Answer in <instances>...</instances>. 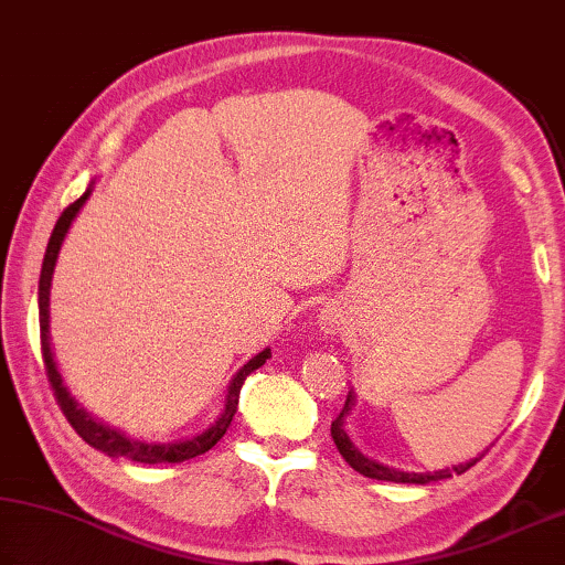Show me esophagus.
I'll list each match as a JSON object with an SVG mask.
<instances>
[{
    "instance_id": "1",
    "label": "esophagus",
    "mask_w": 565,
    "mask_h": 565,
    "mask_svg": "<svg viewBox=\"0 0 565 565\" xmlns=\"http://www.w3.org/2000/svg\"><path fill=\"white\" fill-rule=\"evenodd\" d=\"M320 324H322L324 332H332L334 328H338V312H334L332 308H324L320 312Z\"/></svg>"
}]
</instances>
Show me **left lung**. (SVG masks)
Instances as JSON below:
<instances>
[{
    "label": "left lung",
    "instance_id": "left-lung-1",
    "mask_svg": "<svg viewBox=\"0 0 565 565\" xmlns=\"http://www.w3.org/2000/svg\"><path fill=\"white\" fill-rule=\"evenodd\" d=\"M354 402H358V397H354V392L350 390V394H348V402H344V407H342V412L338 414V419L332 422V439H334V444H338V449H340V454H342V459L350 463V467L354 469V471H360V473H364V477L367 479H377V481H394V483H431V481H441V479H449V477H454V473H463V471H469L473 463H477L481 457H477V459H471V461H467V463H457V467H449V469H439V471H424V473H417V471H404V469H394V467H387V463H380V461H374V459H370V457H364V454L354 447L352 444V439L348 437V417H350V412L354 409ZM489 451V449H487Z\"/></svg>",
    "mask_w": 565,
    "mask_h": 565
}]
</instances>
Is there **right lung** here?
<instances>
[{
  "instance_id": "obj_1",
  "label": "right lung",
  "mask_w": 565,
  "mask_h": 565,
  "mask_svg": "<svg viewBox=\"0 0 565 565\" xmlns=\"http://www.w3.org/2000/svg\"><path fill=\"white\" fill-rule=\"evenodd\" d=\"M92 195V188H86V193L74 201L66 211L58 215V221L52 231V237H49L46 253H44V263H42V275H39V332H42V358H44V370L49 384H52L54 397L62 407L64 417L68 424L76 429L78 437H82L86 444H92L94 449L108 454V457H126L131 461H141V463H181L185 459L201 457L207 449H213L217 441L223 439V434L231 427V422L235 417L237 409V397H241V387L245 377L257 367H263L265 360L270 358V350L257 352L253 360H247L241 370L235 372L233 382L227 384V394H225V404L217 419L211 424V427L203 429L195 437L185 439V441H166V444H156V441H141V439H131L126 437L124 431H118L108 424L98 422L94 414H88L82 404H78L72 392L66 390L62 372H58L56 362H54V352H52V342H49V290H52V275H54V265H56V255L62 250L64 235L68 231V225L76 217V213L82 211V205L86 203V198Z\"/></svg>"
}]
</instances>
